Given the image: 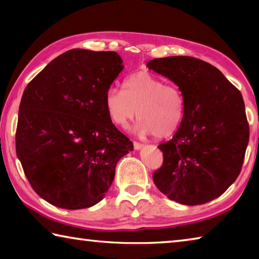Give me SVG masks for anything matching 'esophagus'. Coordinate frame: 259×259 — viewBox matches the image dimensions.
<instances>
[{
	"instance_id": "obj_1",
	"label": "esophagus",
	"mask_w": 259,
	"mask_h": 259,
	"mask_svg": "<svg viewBox=\"0 0 259 259\" xmlns=\"http://www.w3.org/2000/svg\"><path fill=\"white\" fill-rule=\"evenodd\" d=\"M144 145L143 144H140V143H138V142H134V147H135V150H140V148H142Z\"/></svg>"
}]
</instances>
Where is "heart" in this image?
Listing matches in <instances>:
<instances>
[{
	"instance_id": "heart-1",
	"label": "heart",
	"mask_w": 259,
	"mask_h": 259,
	"mask_svg": "<svg viewBox=\"0 0 259 259\" xmlns=\"http://www.w3.org/2000/svg\"><path fill=\"white\" fill-rule=\"evenodd\" d=\"M105 111L114 125L125 128L136 115L139 135L166 138L181 126L185 115V98L179 87L164 83L150 72L126 76L122 90L109 88L104 97Z\"/></svg>"
}]
</instances>
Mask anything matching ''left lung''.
Returning <instances> with one entry per match:
<instances>
[{"label":"left lung","mask_w":259,"mask_h":259,"mask_svg":"<svg viewBox=\"0 0 259 259\" xmlns=\"http://www.w3.org/2000/svg\"><path fill=\"white\" fill-rule=\"evenodd\" d=\"M146 66L179 87L185 115L153 174L160 192L186 205L221 196L241 172L249 142L242 95L222 72L188 56L150 60Z\"/></svg>","instance_id":"obj_1"}]
</instances>
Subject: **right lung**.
Wrapping results in <instances>:
<instances>
[{"label":"right lung","instance_id":"obj_1","mask_svg":"<svg viewBox=\"0 0 259 259\" xmlns=\"http://www.w3.org/2000/svg\"><path fill=\"white\" fill-rule=\"evenodd\" d=\"M123 69L114 51L72 49L21 97L16 152L33 190L59 208L93 207L111 187L133 142L109 121L104 97Z\"/></svg>","mask_w":259,"mask_h":259}]
</instances>
